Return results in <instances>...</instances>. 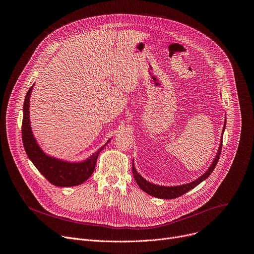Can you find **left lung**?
Listing matches in <instances>:
<instances>
[{
  "instance_id": "1",
  "label": "left lung",
  "mask_w": 254,
  "mask_h": 254,
  "mask_svg": "<svg viewBox=\"0 0 254 254\" xmlns=\"http://www.w3.org/2000/svg\"><path fill=\"white\" fill-rule=\"evenodd\" d=\"M226 124V122H225ZM224 124V127H223V131H222V135H223V132H224V129H225V125ZM223 138V137H221ZM221 150H222V140H221V143L219 146V149H218V153H217L216 155V158L214 159L212 165L210 166V168L207 170V172L205 174H203L200 178H198L197 180L193 181V182L189 183V184H185V185H181V186H174V187H165V186H159V185H155V184H152L150 182H148V181L144 180L135 170L134 168V165L132 163V174H133V178L135 180L136 184L139 186V188L143 191L146 192L147 194L151 195V196H154V197H157V198H160V199H174V198H177V197H180L184 195L185 193L189 192L190 190L194 189L196 186H198L200 183H202L204 180H206L210 175L211 173L213 172V170L215 169L217 163H218L219 161V158H220V155H221Z\"/></svg>"
}]
</instances>
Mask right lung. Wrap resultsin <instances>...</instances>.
<instances>
[{
  "mask_svg": "<svg viewBox=\"0 0 254 254\" xmlns=\"http://www.w3.org/2000/svg\"><path fill=\"white\" fill-rule=\"evenodd\" d=\"M33 86H31L26 94L23 106V122H22V140L24 149L28 158L32 161L34 166L49 181V182L58 187H71L82 184L92 175L96 160L99 153L106 146H102L89 159L80 163H69L47 156L36 142L29 119V103L30 95Z\"/></svg>",
  "mask_w": 254,
  "mask_h": 254,
  "instance_id": "obj_1",
  "label": "right lung"
}]
</instances>
